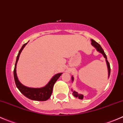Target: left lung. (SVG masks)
Masks as SVG:
<instances>
[{
    "instance_id": "obj_1",
    "label": "left lung",
    "mask_w": 123,
    "mask_h": 123,
    "mask_svg": "<svg viewBox=\"0 0 123 123\" xmlns=\"http://www.w3.org/2000/svg\"><path fill=\"white\" fill-rule=\"evenodd\" d=\"M91 41H92V44L94 47H95V48H96V49H97L98 51H99V52L101 53V54L104 55V58L106 59V64H107V66H108V75L110 76V71H111V68H110V63H109V62L107 61V57H106V54H105L104 50H103V49L102 48V47L100 46V45L98 43H97L96 42H95V41L93 39H91ZM73 80H74V78H73V77H72V81H73ZM73 95H74L75 97L79 98L80 99H83V97H84L83 95H81V94H78V93L76 92H75V91H73Z\"/></svg>"
}]
</instances>
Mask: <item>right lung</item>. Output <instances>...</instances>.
<instances>
[{
    "mask_svg": "<svg viewBox=\"0 0 123 123\" xmlns=\"http://www.w3.org/2000/svg\"><path fill=\"white\" fill-rule=\"evenodd\" d=\"M27 44L25 43L23 44L22 48H21L20 50L19 51L18 56L17 58V61H16L15 64V68L13 69V76H14L15 82L16 86L17 88L19 89V91L28 98L30 99L31 100H39V101H44V100H48V99L50 98L52 93L53 87H54V84L55 83L56 81H57L59 77L61 75L62 73H59V74H56L53 77L52 79L50 80L48 84L46 86L43 87L42 88H30L25 86L22 85L18 80V77L17 75V73H16V68H17V64L18 62V59H19V55L23 50L25 46Z\"/></svg>",
    "mask_w": 123,
    "mask_h": 123,
    "instance_id": "right-lung-1",
    "label": "right lung"
}]
</instances>
